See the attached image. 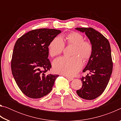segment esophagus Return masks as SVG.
Here are the masks:
<instances>
[{"mask_svg": "<svg viewBox=\"0 0 121 121\" xmlns=\"http://www.w3.org/2000/svg\"><path fill=\"white\" fill-rule=\"evenodd\" d=\"M65 76L67 78V79H68L69 81H73V78H71V77H68V76Z\"/></svg>", "mask_w": 121, "mask_h": 121, "instance_id": "obj_1", "label": "esophagus"}]
</instances>
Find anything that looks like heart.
I'll return each mask as SVG.
<instances>
[{
  "label": "heart",
  "instance_id": "b5f03b06",
  "mask_svg": "<svg viewBox=\"0 0 121 121\" xmlns=\"http://www.w3.org/2000/svg\"><path fill=\"white\" fill-rule=\"evenodd\" d=\"M67 44L74 46L73 56L71 58L62 56L53 62V68L55 73L66 76H73L78 71L82 66V60L89 59L92 53V45L89 41L84 40L82 35L73 32L65 37ZM65 43L60 37H56L51 41L48 46L49 54L54 57L62 52Z\"/></svg>",
  "mask_w": 121,
  "mask_h": 121
}]
</instances>
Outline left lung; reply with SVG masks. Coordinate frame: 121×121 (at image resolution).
Returning <instances> with one entry per match:
<instances>
[{"label": "left lung", "instance_id": "left-lung-1", "mask_svg": "<svg viewBox=\"0 0 121 121\" xmlns=\"http://www.w3.org/2000/svg\"><path fill=\"white\" fill-rule=\"evenodd\" d=\"M76 29L85 32L93 47L91 56L83 71H89L90 74L81 78L82 87L76 93L84 99L93 100L104 92L111 76L112 62L110 44L105 37L93 28Z\"/></svg>", "mask_w": 121, "mask_h": 121}]
</instances>
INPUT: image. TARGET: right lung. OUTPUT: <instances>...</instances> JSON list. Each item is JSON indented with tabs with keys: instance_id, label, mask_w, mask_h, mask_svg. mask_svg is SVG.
<instances>
[{
	"instance_id": "1",
	"label": "right lung",
	"mask_w": 121,
	"mask_h": 121,
	"mask_svg": "<svg viewBox=\"0 0 121 121\" xmlns=\"http://www.w3.org/2000/svg\"><path fill=\"white\" fill-rule=\"evenodd\" d=\"M60 30L39 29L29 31L16 41L11 61L12 74L21 91L27 97L38 99L52 90L59 75L47 74L52 67L49 44Z\"/></svg>"
}]
</instances>
